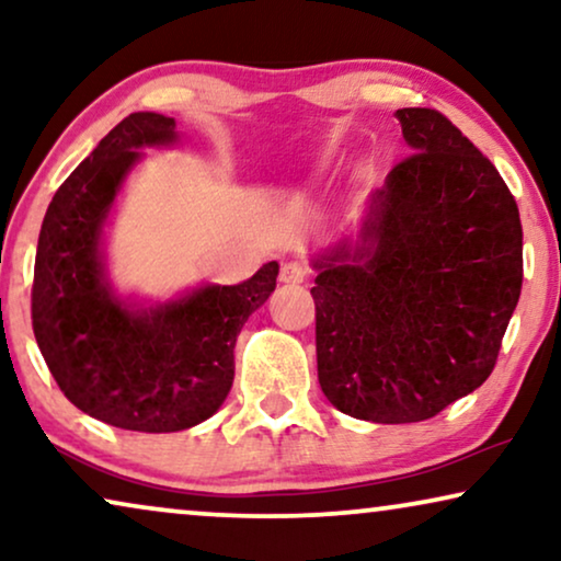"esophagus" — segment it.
<instances>
[{
    "label": "esophagus",
    "mask_w": 561,
    "mask_h": 561,
    "mask_svg": "<svg viewBox=\"0 0 561 561\" xmlns=\"http://www.w3.org/2000/svg\"><path fill=\"white\" fill-rule=\"evenodd\" d=\"M306 278H309V273L304 265L286 263L280 267V283H286V286H298V283H306Z\"/></svg>",
    "instance_id": "esophagus-1"
}]
</instances>
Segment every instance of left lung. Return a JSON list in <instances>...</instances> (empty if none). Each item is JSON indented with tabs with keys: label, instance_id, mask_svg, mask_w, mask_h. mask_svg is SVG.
<instances>
[{
	"label": "left lung",
	"instance_id": "obj_1",
	"mask_svg": "<svg viewBox=\"0 0 561 561\" xmlns=\"http://www.w3.org/2000/svg\"><path fill=\"white\" fill-rule=\"evenodd\" d=\"M413 152L311 288L334 409L416 424L490 378L524 283V229L497 168L426 106L396 112Z\"/></svg>",
	"mask_w": 561,
	"mask_h": 561
}]
</instances>
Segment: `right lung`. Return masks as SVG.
Masks as SVG:
<instances>
[{
	"label": "right lung",
	"mask_w": 561,
	"mask_h": 561,
	"mask_svg": "<svg viewBox=\"0 0 561 561\" xmlns=\"http://www.w3.org/2000/svg\"><path fill=\"white\" fill-rule=\"evenodd\" d=\"M175 140V122L135 112L60 183L35 255L33 332L60 393L127 432L168 434L202 424L234 380V342L273 294L278 263L240 286H206L135 313L106 288L99 234L142 145Z\"/></svg>",
	"instance_id": "right-lung-1"
}]
</instances>
